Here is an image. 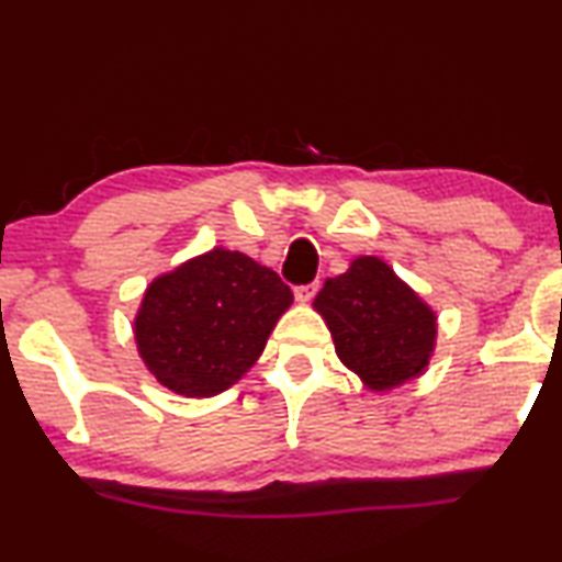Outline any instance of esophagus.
<instances>
[{"label": "esophagus", "mask_w": 562, "mask_h": 562, "mask_svg": "<svg viewBox=\"0 0 562 562\" xmlns=\"http://www.w3.org/2000/svg\"><path fill=\"white\" fill-rule=\"evenodd\" d=\"M318 288H321L318 282L297 284V288H295V297L300 300V303H311V300L315 297V292H318Z\"/></svg>", "instance_id": "1"}]
</instances>
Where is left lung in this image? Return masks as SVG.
Returning a JSON list of instances; mask_svg holds the SVG:
<instances>
[{
  "label": "left lung",
  "instance_id": "8db88e82",
  "mask_svg": "<svg viewBox=\"0 0 562 562\" xmlns=\"http://www.w3.org/2000/svg\"><path fill=\"white\" fill-rule=\"evenodd\" d=\"M313 305L334 336L338 359L369 390H392L428 367L436 313L382 259H353L344 274L326 280Z\"/></svg>",
  "mask_w": 562,
  "mask_h": 562
}]
</instances>
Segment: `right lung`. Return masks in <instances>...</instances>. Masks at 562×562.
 Listing matches in <instances>:
<instances>
[{"instance_id":"right-lung-1","label":"right lung","mask_w":562,"mask_h":562,"mask_svg":"<svg viewBox=\"0 0 562 562\" xmlns=\"http://www.w3.org/2000/svg\"><path fill=\"white\" fill-rule=\"evenodd\" d=\"M290 303L278 272L218 247L149 284L134 338L157 382L186 397H213L259 359Z\"/></svg>"}]
</instances>
